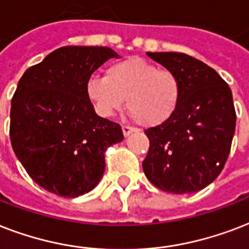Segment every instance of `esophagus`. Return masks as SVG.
<instances>
[{
  "label": "esophagus",
  "mask_w": 249,
  "mask_h": 249,
  "mask_svg": "<svg viewBox=\"0 0 249 249\" xmlns=\"http://www.w3.org/2000/svg\"><path fill=\"white\" fill-rule=\"evenodd\" d=\"M122 131H123V135L124 136H130L132 132H135V128H132V127H128V126H122Z\"/></svg>",
  "instance_id": "34e87169"
}]
</instances>
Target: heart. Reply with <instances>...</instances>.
<instances>
[{
  "label": "heart",
  "mask_w": 249,
  "mask_h": 249,
  "mask_svg": "<svg viewBox=\"0 0 249 249\" xmlns=\"http://www.w3.org/2000/svg\"><path fill=\"white\" fill-rule=\"evenodd\" d=\"M86 94L104 118L113 117L126 103L132 118L153 127L174 115L182 97V83L174 71L131 57L107 66L105 76H90Z\"/></svg>",
  "instance_id": "b5f03b06"
}]
</instances>
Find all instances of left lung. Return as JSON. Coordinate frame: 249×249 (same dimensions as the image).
Returning <instances> with one entry per match:
<instances>
[{
    "mask_svg": "<svg viewBox=\"0 0 249 249\" xmlns=\"http://www.w3.org/2000/svg\"><path fill=\"white\" fill-rule=\"evenodd\" d=\"M146 55L178 75L182 97L167 122L145 131L149 151L142 170L160 190L197 192L218 177L230 153L236 122L232 93L214 69L191 55Z\"/></svg>",
    "mask_w": 249,
    "mask_h": 249,
    "instance_id": "obj_1",
    "label": "left lung"
}]
</instances>
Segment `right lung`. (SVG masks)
<instances>
[{
	"label": "right lung",
	"mask_w": 249,
	"mask_h": 249,
	"mask_svg": "<svg viewBox=\"0 0 249 249\" xmlns=\"http://www.w3.org/2000/svg\"><path fill=\"white\" fill-rule=\"evenodd\" d=\"M107 46H62L30 67L11 100L10 140L32 180L63 197L97 186L107 146L123 140L119 124L96 114L86 94L90 75L107 59Z\"/></svg>",
	"instance_id": "add662e5"
}]
</instances>
